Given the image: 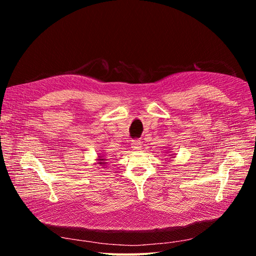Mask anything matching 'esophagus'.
<instances>
[{
  "label": "esophagus",
  "mask_w": 256,
  "mask_h": 256,
  "mask_svg": "<svg viewBox=\"0 0 256 256\" xmlns=\"http://www.w3.org/2000/svg\"><path fill=\"white\" fill-rule=\"evenodd\" d=\"M131 148L134 150H140L142 148V142L140 140L131 141Z\"/></svg>",
  "instance_id": "34e87169"
}]
</instances>
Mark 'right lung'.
I'll use <instances>...</instances> for the list:
<instances>
[{
	"mask_svg": "<svg viewBox=\"0 0 256 256\" xmlns=\"http://www.w3.org/2000/svg\"><path fill=\"white\" fill-rule=\"evenodd\" d=\"M97 160V164H100V166H104V168H106V159L104 158V157H102V156H98V159H96Z\"/></svg>",
	"mask_w": 256,
	"mask_h": 256,
	"instance_id": "add662e5",
	"label": "right lung"
}]
</instances>
